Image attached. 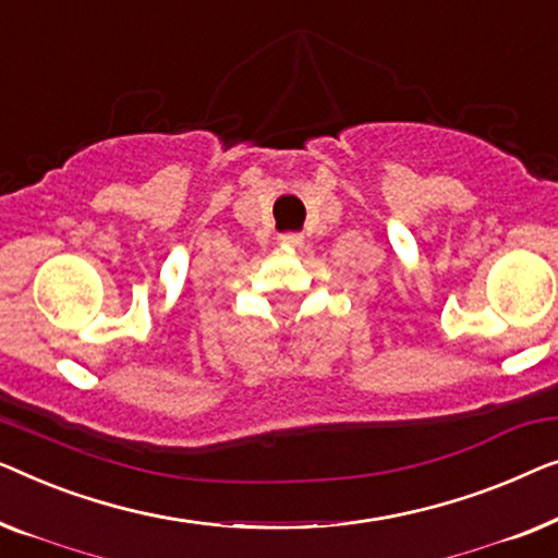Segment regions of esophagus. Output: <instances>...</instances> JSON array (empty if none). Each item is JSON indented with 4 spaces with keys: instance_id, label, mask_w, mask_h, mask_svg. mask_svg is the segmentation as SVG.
I'll list each match as a JSON object with an SVG mask.
<instances>
[{
    "instance_id": "1",
    "label": "esophagus",
    "mask_w": 558,
    "mask_h": 558,
    "mask_svg": "<svg viewBox=\"0 0 558 558\" xmlns=\"http://www.w3.org/2000/svg\"><path fill=\"white\" fill-rule=\"evenodd\" d=\"M280 245H288V247H301L303 245V238L298 232H286L280 234Z\"/></svg>"
}]
</instances>
